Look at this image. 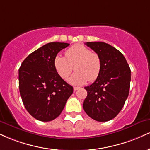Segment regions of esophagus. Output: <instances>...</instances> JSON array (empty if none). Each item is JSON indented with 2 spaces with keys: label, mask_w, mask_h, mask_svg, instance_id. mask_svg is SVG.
Listing matches in <instances>:
<instances>
[{
  "label": "esophagus",
  "mask_w": 150,
  "mask_h": 150,
  "mask_svg": "<svg viewBox=\"0 0 150 150\" xmlns=\"http://www.w3.org/2000/svg\"><path fill=\"white\" fill-rule=\"evenodd\" d=\"M73 89H74V91H77V90L79 89V87H77V86H74Z\"/></svg>",
  "instance_id": "1"
}]
</instances>
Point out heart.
Instances as JSON below:
<instances>
[{"mask_svg":"<svg viewBox=\"0 0 150 150\" xmlns=\"http://www.w3.org/2000/svg\"><path fill=\"white\" fill-rule=\"evenodd\" d=\"M65 56L58 54L54 60V66L59 75L66 80L73 70H76L69 79L73 84H84L88 80H96L101 71V59L98 54L82 45L77 44L66 50Z\"/></svg>","mask_w":150,"mask_h":150,"instance_id":"obj_1","label":"heart"}]
</instances>
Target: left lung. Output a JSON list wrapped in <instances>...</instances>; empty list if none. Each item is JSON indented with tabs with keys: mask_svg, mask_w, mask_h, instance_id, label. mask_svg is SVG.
I'll use <instances>...</instances> for the list:
<instances>
[{
	"mask_svg": "<svg viewBox=\"0 0 150 150\" xmlns=\"http://www.w3.org/2000/svg\"><path fill=\"white\" fill-rule=\"evenodd\" d=\"M85 44L100 57L101 71L93 84L84 87L87 96L83 108L93 120L108 122L120 113L128 98L131 69L124 55L110 45L103 42Z\"/></svg>",
	"mask_w": 150,
	"mask_h": 150,
	"instance_id": "left-lung-1",
	"label": "left lung"
}]
</instances>
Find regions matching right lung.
<instances>
[{
  "instance_id": "right-lung-1",
  "label": "right lung",
  "mask_w": 150,
  "mask_h": 150,
  "mask_svg": "<svg viewBox=\"0 0 150 150\" xmlns=\"http://www.w3.org/2000/svg\"><path fill=\"white\" fill-rule=\"evenodd\" d=\"M70 44L50 42L32 52L19 69V87L23 105L32 117L50 122L59 117L73 92L54 66L56 56Z\"/></svg>"
}]
</instances>
